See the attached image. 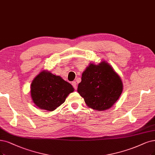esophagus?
<instances>
[{
  "instance_id": "obj_1",
  "label": "esophagus",
  "mask_w": 155,
  "mask_h": 155,
  "mask_svg": "<svg viewBox=\"0 0 155 155\" xmlns=\"http://www.w3.org/2000/svg\"><path fill=\"white\" fill-rule=\"evenodd\" d=\"M72 85H73V88L76 90V89H77V83H76V82H72Z\"/></svg>"
}]
</instances>
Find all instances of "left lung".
Returning <instances> with one entry per match:
<instances>
[{
  "label": "left lung",
  "mask_w": 155,
  "mask_h": 155,
  "mask_svg": "<svg viewBox=\"0 0 155 155\" xmlns=\"http://www.w3.org/2000/svg\"><path fill=\"white\" fill-rule=\"evenodd\" d=\"M120 77L105 61L91 63L82 75L77 91L86 105L98 111L111 108L123 92Z\"/></svg>",
  "instance_id": "left-lung-1"
}]
</instances>
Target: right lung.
Here are the masks:
<instances>
[{"label": "right lung", "instance_id": "1", "mask_svg": "<svg viewBox=\"0 0 155 155\" xmlns=\"http://www.w3.org/2000/svg\"><path fill=\"white\" fill-rule=\"evenodd\" d=\"M73 91L72 85L60 76L44 70L32 82L31 95L33 102L40 109L53 111L65 101Z\"/></svg>", "mask_w": 155, "mask_h": 155}]
</instances>
